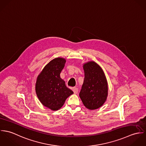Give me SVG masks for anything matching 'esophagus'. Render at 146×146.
Wrapping results in <instances>:
<instances>
[{
  "instance_id": "1",
  "label": "esophagus",
  "mask_w": 146,
  "mask_h": 146,
  "mask_svg": "<svg viewBox=\"0 0 146 146\" xmlns=\"http://www.w3.org/2000/svg\"><path fill=\"white\" fill-rule=\"evenodd\" d=\"M72 91L74 92V93L75 94H77L78 93V89L77 88H76V87H74L72 88Z\"/></svg>"
}]
</instances>
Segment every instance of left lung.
Returning a JSON list of instances; mask_svg holds the SVG:
<instances>
[{
  "instance_id": "obj_1",
  "label": "left lung",
  "mask_w": 146,
  "mask_h": 146,
  "mask_svg": "<svg viewBox=\"0 0 146 146\" xmlns=\"http://www.w3.org/2000/svg\"><path fill=\"white\" fill-rule=\"evenodd\" d=\"M84 80L79 96L84 106L96 110L102 106L108 96V83L104 71L94 61L83 64Z\"/></svg>"
}]
</instances>
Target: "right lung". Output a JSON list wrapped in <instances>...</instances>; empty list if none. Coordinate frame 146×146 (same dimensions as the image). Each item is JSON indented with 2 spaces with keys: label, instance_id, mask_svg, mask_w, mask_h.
<instances>
[{
  "label": "right lung",
  "instance_id": "obj_1",
  "mask_svg": "<svg viewBox=\"0 0 146 146\" xmlns=\"http://www.w3.org/2000/svg\"><path fill=\"white\" fill-rule=\"evenodd\" d=\"M66 59L57 57L45 66L37 77L35 91L42 105L53 111L60 110L74 92L60 77Z\"/></svg>",
  "mask_w": 146,
  "mask_h": 146
}]
</instances>
